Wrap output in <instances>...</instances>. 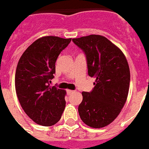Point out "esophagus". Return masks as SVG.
I'll use <instances>...</instances> for the list:
<instances>
[{
  "label": "esophagus",
  "instance_id": "34e87169",
  "mask_svg": "<svg viewBox=\"0 0 149 149\" xmlns=\"http://www.w3.org/2000/svg\"><path fill=\"white\" fill-rule=\"evenodd\" d=\"M67 94H73L74 91H70V90H68V91H67Z\"/></svg>",
  "mask_w": 149,
  "mask_h": 149
}]
</instances>
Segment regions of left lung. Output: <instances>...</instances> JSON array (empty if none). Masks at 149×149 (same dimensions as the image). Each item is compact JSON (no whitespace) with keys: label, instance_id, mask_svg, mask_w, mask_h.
<instances>
[{"label":"left lung","instance_id":"8db88e82","mask_svg":"<svg viewBox=\"0 0 149 149\" xmlns=\"http://www.w3.org/2000/svg\"><path fill=\"white\" fill-rule=\"evenodd\" d=\"M72 41L85 53L89 76L96 78L93 90L82 93L79 116L88 126L102 128L114 120L126 102L129 64L122 52L102 36L91 35Z\"/></svg>","mask_w":149,"mask_h":149}]
</instances>
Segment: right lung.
<instances>
[{
    "mask_svg": "<svg viewBox=\"0 0 149 149\" xmlns=\"http://www.w3.org/2000/svg\"><path fill=\"white\" fill-rule=\"evenodd\" d=\"M71 41L44 36L32 43L17 64L15 86L20 106L34 122L51 126L58 122L66 106V91L51 86L57 58Z\"/></svg>",
    "mask_w": 149,
    "mask_h": 149,
    "instance_id": "right-lung-1",
    "label": "right lung"
}]
</instances>
